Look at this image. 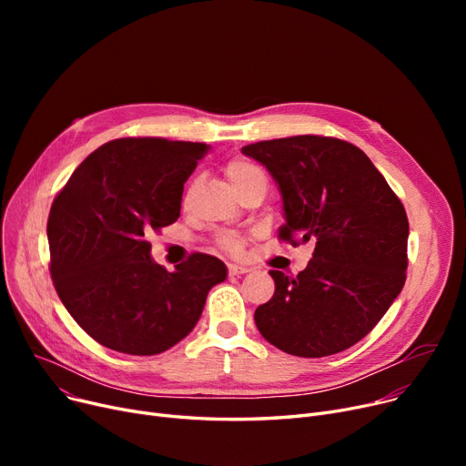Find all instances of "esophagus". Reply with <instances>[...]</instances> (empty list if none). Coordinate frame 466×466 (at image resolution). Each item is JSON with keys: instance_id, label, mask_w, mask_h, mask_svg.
<instances>
[{"instance_id": "34e87169", "label": "esophagus", "mask_w": 466, "mask_h": 466, "mask_svg": "<svg viewBox=\"0 0 466 466\" xmlns=\"http://www.w3.org/2000/svg\"><path fill=\"white\" fill-rule=\"evenodd\" d=\"M248 272H251V268H248V266H243V264H228V274L230 276H243V274H248Z\"/></svg>"}]
</instances>
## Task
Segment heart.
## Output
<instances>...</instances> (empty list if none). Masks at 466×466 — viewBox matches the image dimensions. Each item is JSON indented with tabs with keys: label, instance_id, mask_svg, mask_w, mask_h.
Instances as JSON below:
<instances>
[{
	"label": "heart",
	"instance_id": "b5f03b06",
	"mask_svg": "<svg viewBox=\"0 0 466 466\" xmlns=\"http://www.w3.org/2000/svg\"><path fill=\"white\" fill-rule=\"evenodd\" d=\"M227 177H228V181L232 183V187H234L236 192L243 190L248 185H251V183H255V181H258V179H264L262 171H260L255 164H251V162H248V160H241V158L230 160V162L227 164ZM218 243H220V246H223L227 251H230V253H239L243 239H241L239 236L228 234V236L220 238Z\"/></svg>",
	"mask_w": 466,
	"mask_h": 466
}]
</instances>
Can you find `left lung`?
<instances>
[{
    "label": "left lung",
    "instance_id": "1",
    "mask_svg": "<svg viewBox=\"0 0 466 466\" xmlns=\"http://www.w3.org/2000/svg\"><path fill=\"white\" fill-rule=\"evenodd\" d=\"M281 192L279 238L313 241L297 278L270 276L276 292L257 308L260 334L297 357H327L369 334L406 281L408 217L385 177L359 147L323 136L246 145Z\"/></svg>",
    "mask_w": 466,
    "mask_h": 466
}]
</instances>
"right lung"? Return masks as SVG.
I'll use <instances>...</instances> for the list:
<instances>
[{"label": "right lung", "instance_id": "right-lung-1", "mask_svg": "<svg viewBox=\"0 0 466 466\" xmlns=\"http://www.w3.org/2000/svg\"><path fill=\"white\" fill-rule=\"evenodd\" d=\"M208 151L206 143L115 139L55 198L46 223L55 289L97 344L128 355L174 348L198 323L211 287L227 279L225 262L204 253L167 272L145 239L176 223L183 185Z\"/></svg>", "mask_w": 466, "mask_h": 466}]
</instances>
